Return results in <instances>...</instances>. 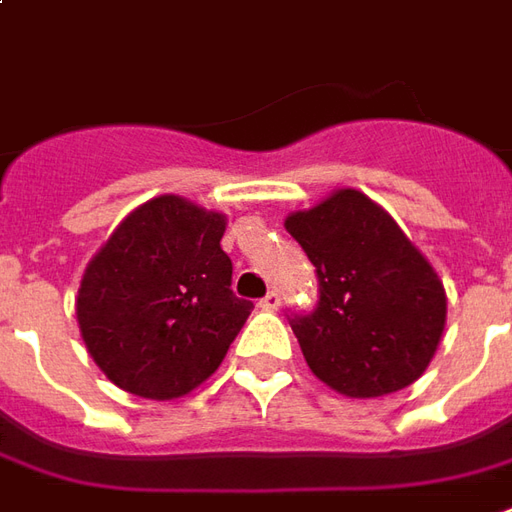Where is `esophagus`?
<instances>
[{
	"instance_id": "34e87169",
	"label": "esophagus",
	"mask_w": 512,
	"mask_h": 512,
	"mask_svg": "<svg viewBox=\"0 0 512 512\" xmlns=\"http://www.w3.org/2000/svg\"><path fill=\"white\" fill-rule=\"evenodd\" d=\"M260 307H263V310H277V307H280V293L268 291L266 296L260 299Z\"/></svg>"
}]
</instances>
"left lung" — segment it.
<instances>
[{"label": "left lung", "instance_id": "1", "mask_svg": "<svg viewBox=\"0 0 512 512\" xmlns=\"http://www.w3.org/2000/svg\"><path fill=\"white\" fill-rule=\"evenodd\" d=\"M316 266L318 302L291 330L318 380L357 399L416 382L441 341L446 293L427 257L366 194L343 188L285 219Z\"/></svg>", "mask_w": 512, "mask_h": 512}]
</instances>
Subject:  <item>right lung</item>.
Masks as SVG:
<instances>
[{
  "label": "right lung",
  "mask_w": 512,
  "mask_h": 512,
  "mask_svg": "<svg viewBox=\"0 0 512 512\" xmlns=\"http://www.w3.org/2000/svg\"><path fill=\"white\" fill-rule=\"evenodd\" d=\"M224 230L221 213L157 196L88 263L77 321L107 380L144 399H177L221 366L255 307L232 293Z\"/></svg>",
  "instance_id": "add662e5"
}]
</instances>
